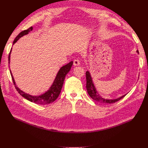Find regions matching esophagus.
I'll return each instance as SVG.
<instances>
[{
    "mask_svg": "<svg viewBox=\"0 0 148 148\" xmlns=\"http://www.w3.org/2000/svg\"><path fill=\"white\" fill-rule=\"evenodd\" d=\"M80 64V61L78 59H75L73 61V65L75 66H78Z\"/></svg>",
    "mask_w": 148,
    "mask_h": 148,
    "instance_id": "esophagus-1",
    "label": "esophagus"
}]
</instances>
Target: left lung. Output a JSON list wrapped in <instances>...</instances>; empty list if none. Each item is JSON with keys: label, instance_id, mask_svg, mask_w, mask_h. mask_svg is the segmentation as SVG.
Returning <instances> with one entry per match:
<instances>
[{"label": "left lung", "instance_id": "8db88e82", "mask_svg": "<svg viewBox=\"0 0 148 148\" xmlns=\"http://www.w3.org/2000/svg\"><path fill=\"white\" fill-rule=\"evenodd\" d=\"M136 52L139 53L138 51H137ZM86 89H87L88 95L93 100L96 101V102H100L101 104H112V103L119 101V100L122 99L123 97H124L125 96H126V95H125L115 99H104V97H102L99 95V94L98 93V92L96 91L95 85L93 84L91 75L88 71H87L86 72Z\"/></svg>", "mask_w": 148, "mask_h": 148}]
</instances>
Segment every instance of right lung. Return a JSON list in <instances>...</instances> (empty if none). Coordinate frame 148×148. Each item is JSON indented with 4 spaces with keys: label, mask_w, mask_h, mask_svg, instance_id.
Segmentation results:
<instances>
[{
    "label": "right lung",
    "mask_w": 148,
    "mask_h": 148,
    "mask_svg": "<svg viewBox=\"0 0 148 148\" xmlns=\"http://www.w3.org/2000/svg\"><path fill=\"white\" fill-rule=\"evenodd\" d=\"M32 30H33V27L31 26V27H30L29 28L21 31V32L18 34L17 36L15 38L14 41L13 42V44H14L20 38L23 36L24 35L28 34L29 31ZM11 52H12V49L9 53V56H8V64H10V57ZM73 61H71L69 64H67L66 65L62 66L60 69L59 71H58L54 81H53V84H52V86L50 87V88H49V90L46 91L45 93H44L40 96H31L20 90V89L16 86L14 78H13V77L10 70V72L12 76V78L13 80V84L15 85V87L16 89V91L18 92V93L21 96H23L24 98L29 101L30 102L36 103V104H37L46 105V104H50V103H52L53 101H55L57 98L58 97V96H59L60 93L61 92L62 86H63L65 76L69 72V71L71 69V67L73 65Z\"/></svg>",
    "instance_id": "1"
}]
</instances>
